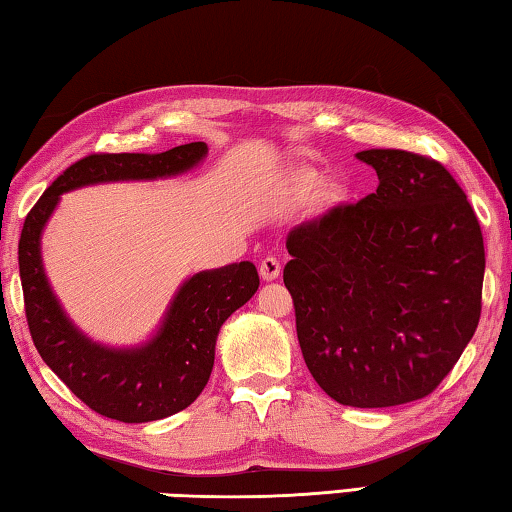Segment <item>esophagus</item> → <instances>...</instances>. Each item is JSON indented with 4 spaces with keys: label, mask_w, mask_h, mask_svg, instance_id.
I'll list each match as a JSON object with an SVG mask.
<instances>
[{
    "label": "esophagus",
    "mask_w": 512,
    "mask_h": 512,
    "mask_svg": "<svg viewBox=\"0 0 512 512\" xmlns=\"http://www.w3.org/2000/svg\"><path fill=\"white\" fill-rule=\"evenodd\" d=\"M280 271H282L280 259L273 255H268L262 259V262H259V275H262V280H266V282L277 280V277H280Z\"/></svg>",
    "instance_id": "obj_1"
}]
</instances>
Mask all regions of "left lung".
Returning a JSON list of instances; mask_svg holds the SVG:
<instances>
[{
  "label": "left lung",
  "mask_w": 512,
  "mask_h": 512,
  "mask_svg": "<svg viewBox=\"0 0 512 512\" xmlns=\"http://www.w3.org/2000/svg\"><path fill=\"white\" fill-rule=\"evenodd\" d=\"M379 187L289 232L284 284L302 357L345 406L427 397L474 336L481 225L443 164L400 149L357 153Z\"/></svg>",
  "instance_id": "left-lung-1"
}]
</instances>
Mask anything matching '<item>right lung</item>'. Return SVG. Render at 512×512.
<instances>
[{"instance_id":"1","label":"right lung","mask_w":512,"mask_h":512,"mask_svg":"<svg viewBox=\"0 0 512 512\" xmlns=\"http://www.w3.org/2000/svg\"><path fill=\"white\" fill-rule=\"evenodd\" d=\"M205 155V142L164 153L88 155L60 173L24 221L17 259L31 339L69 391L106 418L151 422L187 409L212 375L221 325L255 296L257 268L253 262H239L194 273L173 293L149 341L112 348L92 341L65 314L42 264V232L67 192L101 183L173 178L198 167Z\"/></svg>"}]
</instances>
